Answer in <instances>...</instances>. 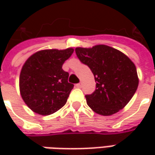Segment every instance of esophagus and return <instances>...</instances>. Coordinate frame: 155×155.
Instances as JSON below:
<instances>
[{
  "label": "esophagus",
  "mask_w": 155,
  "mask_h": 155,
  "mask_svg": "<svg viewBox=\"0 0 155 155\" xmlns=\"http://www.w3.org/2000/svg\"><path fill=\"white\" fill-rule=\"evenodd\" d=\"M76 86H77V88H80V87H81V84H80V83L77 84H76Z\"/></svg>",
  "instance_id": "34e87169"
}]
</instances>
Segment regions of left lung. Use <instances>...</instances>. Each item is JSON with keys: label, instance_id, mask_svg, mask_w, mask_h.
<instances>
[{"label": "left lung", "instance_id": "obj_1", "mask_svg": "<svg viewBox=\"0 0 155 155\" xmlns=\"http://www.w3.org/2000/svg\"><path fill=\"white\" fill-rule=\"evenodd\" d=\"M75 51L80 62L91 69L97 82L95 91L85 95L89 107L103 116L113 115L124 108L139 84L134 63L108 45L78 47Z\"/></svg>", "mask_w": 155, "mask_h": 155}]
</instances>
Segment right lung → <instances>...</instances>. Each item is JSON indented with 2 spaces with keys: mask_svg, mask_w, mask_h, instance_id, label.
I'll list each match as a JSON object with an SVG mask.
<instances>
[{
  "mask_svg": "<svg viewBox=\"0 0 155 155\" xmlns=\"http://www.w3.org/2000/svg\"><path fill=\"white\" fill-rule=\"evenodd\" d=\"M72 48L43 50L30 57L20 76V91L27 106L42 116L53 114L67 102L74 85L63 64L71 56Z\"/></svg>",
  "mask_w": 155,
  "mask_h": 155,
  "instance_id": "obj_1",
  "label": "right lung"
}]
</instances>
